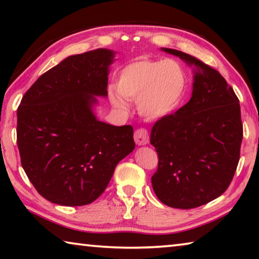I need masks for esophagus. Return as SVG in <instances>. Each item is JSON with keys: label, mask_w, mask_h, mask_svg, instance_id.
I'll use <instances>...</instances> for the list:
<instances>
[{"label": "esophagus", "mask_w": 259, "mask_h": 259, "mask_svg": "<svg viewBox=\"0 0 259 259\" xmlns=\"http://www.w3.org/2000/svg\"><path fill=\"white\" fill-rule=\"evenodd\" d=\"M135 142L137 145H146L150 140V135L146 128H138L135 131Z\"/></svg>", "instance_id": "obj_1"}]
</instances>
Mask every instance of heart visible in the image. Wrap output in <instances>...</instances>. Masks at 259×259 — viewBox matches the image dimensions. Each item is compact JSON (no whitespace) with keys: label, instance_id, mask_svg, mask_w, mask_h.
<instances>
[{"label":"heart","instance_id":"b5f03b06","mask_svg":"<svg viewBox=\"0 0 259 259\" xmlns=\"http://www.w3.org/2000/svg\"><path fill=\"white\" fill-rule=\"evenodd\" d=\"M186 74L172 59L137 57L119 72L116 90H109V98L116 107L126 109L125 99H137L140 115L150 120L166 115L181 103L186 89Z\"/></svg>","mask_w":259,"mask_h":259}]
</instances>
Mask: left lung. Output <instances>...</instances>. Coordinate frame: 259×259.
Masks as SVG:
<instances>
[{
  "instance_id": "obj_1",
  "label": "left lung",
  "mask_w": 259,
  "mask_h": 259,
  "mask_svg": "<svg viewBox=\"0 0 259 259\" xmlns=\"http://www.w3.org/2000/svg\"><path fill=\"white\" fill-rule=\"evenodd\" d=\"M163 50L198 72L190 102L153 125L159 162L152 186L162 203L192 209L221 196L233 179L243 137L240 104L216 69L182 51Z\"/></svg>"
}]
</instances>
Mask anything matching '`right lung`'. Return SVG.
I'll list each match as a JSON object with an SVG mask.
<instances>
[{"label": "right lung", "mask_w": 259, "mask_h": 259, "mask_svg": "<svg viewBox=\"0 0 259 259\" xmlns=\"http://www.w3.org/2000/svg\"><path fill=\"white\" fill-rule=\"evenodd\" d=\"M113 55L97 49L68 57L34 82L17 109L21 165L50 202H94L134 151L133 126L104 123L91 111L95 96H107Z\"/></svg>", "instance_id": "add662e5"}]
</instances>
